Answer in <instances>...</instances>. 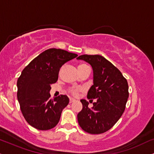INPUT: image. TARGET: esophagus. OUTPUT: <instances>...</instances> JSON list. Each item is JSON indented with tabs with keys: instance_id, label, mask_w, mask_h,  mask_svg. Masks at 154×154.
Here are the masks:
<instances>
[{
	"instance_id": "esophagus-1",
	"label": "esophagus",
	"mask_w": 154,
	"mask_h": 154,
	"mask_svg": "<svg viewBox=\"0 0 154 154\" xmlns=\"http://www.w3.org/2000/svg\"><path fill=\"white\" fill-rule=\"evenodd\" d=\"M75 100L74 99V98H70V99H69V102H70V103H73V102H75Z\"/></svg>"
}]
</instances>
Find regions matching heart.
<instances>
[{
  "label": "heart",
  "mask_w": 154,
  "mask_h": 154,
  "mask_svg": "<svg viewBox=\"0 0 154 154\" xmlns=\"http://www.w3.org/2000/svg\"><path fill=\"white\" fill-rule=\"evenodd\" d=\"M86 66V65H85V64H81V65L79 66V68L83 67V66ZM69 91L72 94L77 95L78 93L80 91H81V88H80V87H72V88H70Z\"/></svg>",
  "instance_id": "heart-1"
}]
</instances>
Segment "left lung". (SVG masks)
Listing matches in <instances>:
<instances>
[{
    "instance_id": "8db88e82",
    "label": "left lung",
    "mask_w": 154,
    "mask_h": 154,
    "mask_svg": "<svg viewBox=\"0 0 154 154\" xmlns=\"http://www.w3.org/2000/svg\"><path fill=\"white\" fill-rule=\"evenodd\" d=\"M77 59L92 66L94 85L87 98L96 100L92 108L88 107L86 100H81L83 109L78 113V121L88 134H103L114 126L125 111L128 98V82L121 72L102 56L81 55Z\"/></svg>"
}]
</instances>
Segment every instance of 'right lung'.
I'll list each match as a JSON object with an SVG mask.
<instances>
[{
	"label": "right lung",
	"instance_id": "1",
	"mask_svg": "<svg viewBox=\"0 0 154 154\" xmlns=\"http://www.w3.org/2000/svg\"><path fill=\"white\" fill-rule=\"evenodd\" d=\"M77 56L62 49L50 48L23 70L17 81V97L23 116L31 126L45 131L54 128L59 122L69 98L60 95L51 99V85L58 80L60 67Z\"/></svg>",
	"mask_w": 154,
	"mask_h": 154
}]
</instances>
